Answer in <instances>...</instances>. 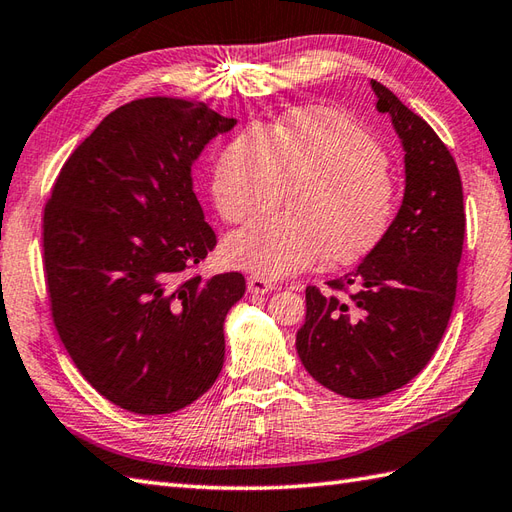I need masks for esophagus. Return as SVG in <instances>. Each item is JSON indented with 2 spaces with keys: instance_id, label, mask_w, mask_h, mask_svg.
I'll return each instance as SVG.
<instances>
[{
  "instance_id": "1",
  "label": "esophagus",
  "mask_w": 512,
  "mask_h": 512,
  "mask_svg": "<svg viewBox=\"0 0 512 512\" xmlns=\"http://www.w3.org/2000/svg\"><path fill=\"white\" fill-rule=\"evenodd\" d=\"M246 285H248V292H251V294H268L270 290H275V283H270V281L261 279L257 275L255 277H248Z\"/></svg>"
}]
</instances>
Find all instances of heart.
<instances>
[{
  "instance_id": "1",
  "label": "heart",
  "mask_w": 512,
  "mask_h": 512,
  "mask_svg": "<svg viewBox=\"0 0 512 512\" xmlns=\"http://www.w3.org/2000/svg\"><path fill=\"white\" fill-rule=\"evenodd\" d=\"M283 189H292L290 216L227 237L222 255L229 266L277 279L325 257L336 266L355 264L382 244L399 209L384 148L325 106L294 109L272 128L242 130L213 165V207L231 224L275 207Z\"/></svg>"
}]
</instances>
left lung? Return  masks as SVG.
<instances>
[{
  "instance_id": "8db88e82",
  "label": "left lung",
  "mask_w": 512,
  "mask_h": 512,
  "mask_svg": "<svg viewBox=\"0 0 512 512\" xmlns=\"http://www.w3.org/2000/svg\"><path fill=\"white\" fill-rule=\"evenodd\" d=\"M377 111L401 139L406 189L388 235L362 264L329 281L347 299L305 290L296 353L318 384L375 399L417 377L441 342L456 299L465 240L462 183L447 146L423 117L371 80Z\"/></svg>"
}]
</instances>
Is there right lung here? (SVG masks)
Instances as JSON below:
<instances>
[{
    "label": "right lung",
    "mask_w": 512,
    "mask_h": 512,
    "mask_svg": "<svg viewBox=\"0 0 512 512\" xmlns=\"http://www.w3.org/2000/svg\"><path fill=\"white\" fill-rule=\"evenodd\" d=\"M237 124L181 98L133 100L71 152L43 213L52 318L82 377L135 414L196 401L224 364L240 272L187 275L216 246L192 165Z\"/></svg>",
    "instance_id": "add662e5"
}]
</instances>
